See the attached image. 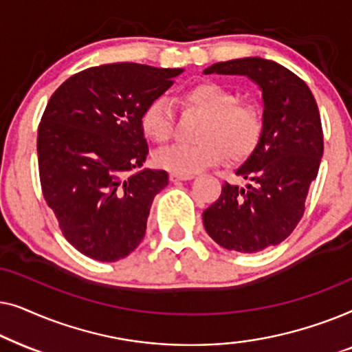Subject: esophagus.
Listing matches in <instances>:
<instances>
[{
    "mask_svg": "<svg viewBox=\"0 0 352 352\" xmlns=\"http://www.w3.org/2000/svg\"><path fill=\"white\" fill-rule=\"evenodd\" d=\"M194 175H177V173H171L170 179L171 182H179V181H190L194 179Z\"/></svg>",
    "mask_w": 352,
    "mask_h": 352,
    "instance_id": "obj_1",
    "label": "esophagus"
}]
</instances>
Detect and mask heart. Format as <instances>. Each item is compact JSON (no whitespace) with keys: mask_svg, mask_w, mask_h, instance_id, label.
Wrapping results in <instances>:
<instances>
[{"mask_svg":"<svg viewBox=\"0 0 352 352\" xmlns=\"http://www.w3.org/2000/svg\"><path fill=\"white\" fill-rule=\"evenodd\" d=\"M181 102L205 115L197 146H173L155 155L157 166L177 175H195L229 160L240 162L256 148L263 118L256 107L237 104V94L218 81H201L182 91ZM175 113L166 99L158 98L141 113L144 136L165 144L173 136Z\"/></svg>","mask_w":352,"mask_h":352,"instance_id":"b5f03b06","label":"heart"}]
</instances>
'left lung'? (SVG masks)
<instances>
[{
  "mask_svg": "<svg viewBox=\"0 0 352 352\" xmlns=\"http://www.w3.org/2000/svg\"><path fill=\"white\" fill-rule=\"evenodd\" d=\"M205 75H240L261 89L263 134L235 175L204 211V226L226 250L256 253L283 242L305 213L324 153L320 115L311 89L285 67L261 57L218 62Z\"/></svg>",
  "mask_w": 352,
  "mask_h": 352,
  "instance_id": "left-lung-1",
  "label": "left lung"
}]
</instances>
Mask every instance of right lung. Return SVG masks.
<instances>
[{
    "label": "right lung",
    "mask_w": 352,
    "mask_h": 352,
    "mask_svg": "<svg viewBox=\"0 0 352 352\" xmlns=\"http://www.w3.org/2000/svg\"><path fill=\"white\" fill-rule=\"evenodd\" d=\"M182 72L105 64L70 76L51 96L36 141L41 189L64 237L85 256L113 263L142 242L168 173L141 170L148 153L141 113Z\"/></svg>",
    "instance_id": "right-lung-1"
}]
</instances>
